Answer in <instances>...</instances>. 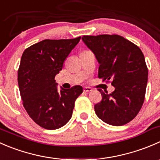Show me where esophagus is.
Returning a JSON list of instances; mask_svg holds the SVG:
<instances>
[{
    "instance_id": "esophagus-1",
    "label": "esophagus",
    "mask_w": 160,
    "mask_h": 160,
    "mask_svg": "<svg viewBox=\"0 0 160 160\" xmlns=\"http://www.w3.org/2000/svg\"><path fill=\"white\" fill-rule=\"evenodd\" d=\"M83 91L85 92H89L92 91V88H89V87H85L83 89Z\"/></svg>"
}]
</instances>
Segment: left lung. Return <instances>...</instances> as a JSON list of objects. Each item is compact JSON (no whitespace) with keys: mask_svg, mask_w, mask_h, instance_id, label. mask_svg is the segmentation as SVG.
I'll list each match as a JSON object with an SVG mask.
<instances>
[{"mask_svg":"<svg viewBox=\"0 0 160 160\" xmlns=\"http://www.w3.org/2000/svg\"><path fill=\"white\" fill-rule=\"evenodd\" d=\"M82 39L99 64V78L110 80L115 88L110 94L99 89L102 101L95 105L96 114L110 125L128 124L145 99L148 68L142 50L118 35L83 36Z\"/></svg>","mask_w":160,"mask_h":160,"instance_id":"1","label":"left lung"}]
</instances>
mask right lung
Listing matches in <instances>:
<instances>
[{"mask_svg":"<svg viewBox=\"0 0 160 160\" xmlns=\"http://www.w3.org/2000/svg\"><path fill=\"white\" fill-rule=\"evenodd\" d=\"M81 37L70 39H44L22 53L18 83L23 106L38 125L55 130L72 118L75 102L83 88L75 85L58 91L55 76Z\"/></svg>","mask_w":160,"mask_h":160,"instance_id":"obj_1","label":"right lung"}]
</instances>
